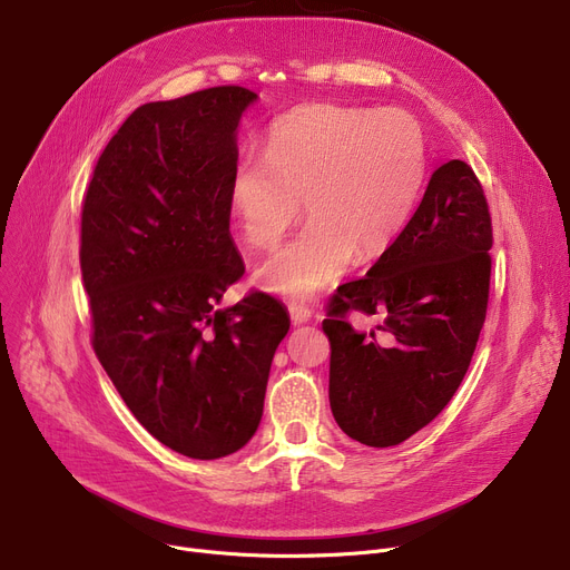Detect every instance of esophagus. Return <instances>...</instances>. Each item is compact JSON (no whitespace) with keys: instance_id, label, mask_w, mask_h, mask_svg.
<instances>
[{"instance_id":"esophagus-1","label":"esophagus","mask_w":570,"mask_h":570,"mask_svg":"<svg viewBox=\"0 0 570 570\" xmlns=\"http://www.w3.org/2000/svg\"><path fill=\"white\" fill-rule=\"evenodd\" d=\"M288 314L293 323H305L312 318V309L303 303H288Z\"/></svg>"}]
</instances>
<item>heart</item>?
<instances>
[{
	"instance_id": "obj_1",
	"label": "heart",
	"mask_w": 570,
	"mask_h": 570,
	"mask_svg": "<svg viewBox=\"0 0 570 570\" xmlns=\"http://www.w3.org/2000/svg\"><path fill=\"white\" fill-rule=\"evenodd\" d=\"M425 170V136L406 110L312 104L282 117L265 159H239L230 177L233 215L252 247L275 245L303 200L307 224L261 263V286L309 297L333 286L353 254H383L409 224Z\"/></svg>"
}]
</instances>
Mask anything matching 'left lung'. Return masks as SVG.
<instances>
[{
	"instance_id": "1",
	"label": "left lung",
	"mask_w": 570,
	"mask_h": 570,
	"mask_svg": "<svg viewBox=\"0 0 570 570\" xmlns=\"http://www.w3.org/2000/svg\"><path fill=\"white\" fill-rule=\"evenodd\" d=\"M492 217L481 179L453 159L436 168L413 217L361 279L337 286L325 305L331 340V409L355 441L387 448L443 411L481 337L492 275ZM379 313L357 334L347 314Z\"/></svg>"
}]
</instances>
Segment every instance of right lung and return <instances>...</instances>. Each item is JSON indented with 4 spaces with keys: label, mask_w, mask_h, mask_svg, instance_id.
<instances>
[{
    "label": "right lung",
    "mask_w": 570,
    "mask_h": 570,
    "mask_svg": "<svg viewBox=\"0 0 570 570\" xmlns=\"http://www.w3.org/2000/svg\"><path fill=\"white\" fill-rule=\"evenodd\" d=\"M237 85L136 108L82 200L80 273L92 348L136 421L170 451L217 460L258 430L291 318L273 295L217 309L245 275L228 222Z\"/></svg>",
    "instance_id": "add662e5"
}]
</instances>
